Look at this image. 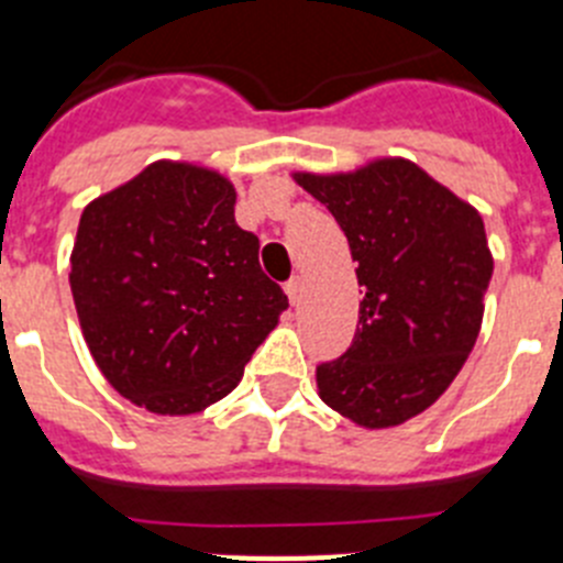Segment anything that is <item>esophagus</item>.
Instances as JSON below:
<instances>
[{"label": "esophagus", "instance_id": "obj_1", "mask_svg": "<svg viewBox=\"0 0 563 563\" xmlns=\"http://www.w3.org/2000/svg\"><path fill=\"white\" fill-rule=\"evenodd\" d=\"M285 292H287V298H290L292 307L301 305V296H305V278L292 276L290 282H287V285H285Z\"/></svg>", "mask_w": 563, "mask_h": 563}]
</instances>
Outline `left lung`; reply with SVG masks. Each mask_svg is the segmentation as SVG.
<instances>
[{"mask_svg":"<svg viewBox=\"0 0 563 563\" xmlns=\"http://www.w3.org/2000/svg\"><path fill=\"white\" fill-rule=\"evenodd\" d=\"M350 242L363 287L352 346L316 369L321 400L363 429L426 411L474 350L494 276L474 206L402 157L292 174Z\"/></svg>","mask_w":563,"mask_h":563,"instance_id":"obj_1","label":"left lung"}]
</instances>
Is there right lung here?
<instances>
[{
	"instance_id": "add662e5",
	"label": "right lung",
	"mask_w": 563,
	"mask_h": 563,
	"mask_svg": "<svg viewBox=\"0 0 563 563\" xmlns=\"http://www.w3.org/2000/svg\"><path fill=\"white\" fill-rule=\"evenodd\" d=\"M220 172L157 161L89 202L69 256L84 341L114 391L197 415L242 380L287 310Z\"/></svg>"
}]
</instances>
